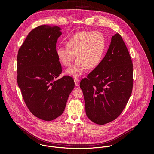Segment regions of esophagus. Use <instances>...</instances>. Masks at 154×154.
<instances>
[{"label": "esophagus", "instance_id": "34e87169", "mask_svg": "<svg viewBox=\"0 0 154 154\" xmlns=\"http://www.w3.org/2000/svg\"><path fill=\"white\" fill-rule=\"evenodd\" d=\"M74 81H75V85H76L77 87H78L79 85V79L76 78H75L74 79Z\"/></svg>", "mask_w": 154, "mask_h": 154}]
</instances>
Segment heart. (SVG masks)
Here are the masks:
<instances>
[{"label":"heart","mask_w":154,"mask_h":154,"mask_svg":"<svg viewBox=\"0 0 154 154\" xmlns=\"http://www.w3.org/2000/svg\"><path fill=\"white\" fill-rule=\"evenodd\" d=\"M106 42L102 33L98 31H81L73 35L67 42V47H59L56 55L63 66L75 63L66 72L73 76H79L86 69H94L101 62Z\"/></svg>","instance_id":"1"}]
</instances>
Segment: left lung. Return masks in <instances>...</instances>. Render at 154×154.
<instances>
[{
	"label": "left lung",
	"mask_w": 154,
	"mask_h": 154,
	"mask_svg": "<svg viewBox=\"0 0 154 154\" xmlns=\"http://www.w3.org/2000/svg\"><path fill=\"white\" fill-rule=\"evenodd\" d=\"M133 72L129 51L116 34L104 59L80 82L89 120L103 125L120 115L132 94Z\"/></svg>",
	"instance_id": "obj_1"
}]
</instances>
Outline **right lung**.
Instances as JSON below:
<instances>
[{
  "instance_id": "obj_1",
  "label": "right lung",
  "mask_w": 154,
  "mask_h": 154,
  "mask_svg": "<svg viewBox=\"0 0 154 154\" xmlns=\"http://www.w3.org/2000/svg\"><path fill=\"white\" fill-rule=\"evenodd\" d=\"M60 28L40 25L33 29L20 47L17 56V82L30 112L45 121L63 113L75 87L69 76L57 79L62 65L56 55Z\"/></svg>"
}]
</instances>
